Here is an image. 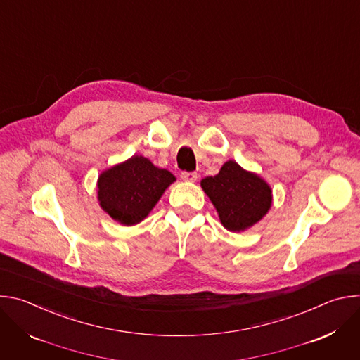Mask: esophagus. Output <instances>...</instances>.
Returning a JSON list of instances; mask_svg holds the SVG:
<instances>
[{
    "label": "esophagus",
    "mask_w": 360,
    "mask_h": 360,
    "mask_svg": "<svg viewBox=\"0 0 360 360\" xmlns=\"http://www.w3.org/2000/svg\"><path fill=\"white\" fill-rule=\"evenodd\" d=\"M181 179L185 182H195L198 179V174L196 172H182Z\"/></svg>",
    "instance_id": "obj_1"
}]
</instances>
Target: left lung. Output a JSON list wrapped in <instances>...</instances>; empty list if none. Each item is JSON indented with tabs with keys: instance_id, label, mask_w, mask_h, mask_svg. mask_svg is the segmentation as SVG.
<instances>
[{
	"instance_id": "obj_1",
	"label": "left lung",
	"mask_w": 360,
	"mask_h": 360,
	"mask_svg": "<svg viewBox=\"0 0 360 360\" xmlns=\"http://www.w3.org/2000/svg\"><path fill=\"white\" fill-rule=\"evenodd\" d=\"M200 186L214 203L221 224L231 232L246 231L271 210L272 189L268 182L235 161L225 162L218 175L202 179Z\"/></svg>"
}]
</instances>
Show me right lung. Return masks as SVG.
<instances>
[{"instance_id":"1","label":"right lung","mask_w":360,"mask_h":360,"mask_svg":"<svg viewBox=\"0 0 360 360\" xmlns=\"http://www.w3.org/2000/svg\"><path fill=\"white\" fill-rule=\"evenodd\" d=\"M172 182L175 176L169 171L134 155L99 175L98 200L114 221L131 226L148 217Z\"/></svg>"}]
</instances>
